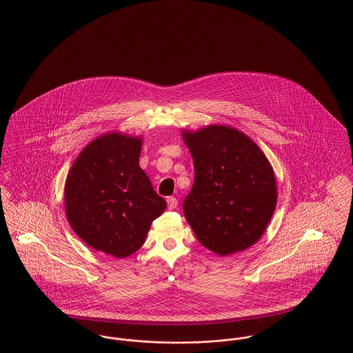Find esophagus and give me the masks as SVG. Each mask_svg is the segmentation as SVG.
Instances as JSON below:
<instances>
[{"label": "esophagus", "instance_id": "esophagus-1", "mask_svg": "<svg viewBox=\"0 0 353 353\" xmlns=\"http://www.w3.org/2000/svg\"><path fill=\"white\" fill-rule=\"evenodd\" d=\"M167 205H168V209H175L178 206V200L175 197H168Z\"/></svg>", "mask_w": 353, "mask_h": 353}]
</instances>
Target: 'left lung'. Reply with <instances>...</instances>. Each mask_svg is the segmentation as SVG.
I'll use <instances>...</instances> for the list:
<instances>
[{
  "mask_svg": "<svg viewBox=\"0 0 353 353\" xmlns=\"http://www.w3.org/2000/svg\"><path fill=\"white\" fill-rule=\"evenodd\" d=\"M182 136L194 161V185L183 201L194 235L219 255L249 249L276 209L270 163L252 139L230 126L212 125Z\"/></svg>",
  "mask_w": 353,
  "mask_h": 353,
  "instance_id": "8db88e82",
  "label": "left lung"
}]
</instances>
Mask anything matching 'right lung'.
Returning a JSON list of instances; mask_svg holds the SVG:
<instances>
[{"label": "right lung", "instance_id": "right-lung-1", "mask_svg": "<svg viewBox=\"0 0 353 353\" xmlns=\"http://www.w3.org/2000/svg\"><path fill=\"white\" fill-rule=\"evenodd\" d=\"M141 139L103 134L74 160L65 183V212L92 249L125 258L145 242L167 203L139 164Z\"/></svg>", "mask_w": 353, "mask_h": 353}]
</instances>
